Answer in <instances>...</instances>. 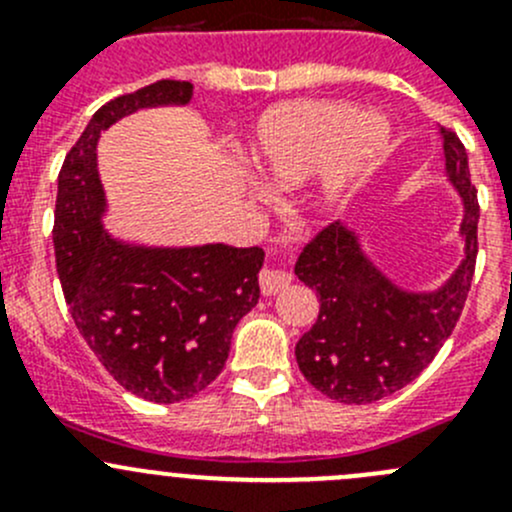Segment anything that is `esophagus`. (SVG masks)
<instances>
[{
  "instance_id": "34e87169",
  "label": "esophagus",
  "mask_w": 512,
  "mask_h": 512,
  "mask_svg": "<svg viewBox=\"0 0 512 512\" xmlns=\"http://www.w3.org/2000/svg\"><path fill=\"white\" fill-rule=\"evenodd\" d=\"M289 282H292V275L285 270L265 267V270L260 272V289H262V294H267V297H272V294H280L282 289L289 287Z\"/></svg>"
}]
</instances>
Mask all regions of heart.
Returning a JSON list of instances; mask_svg holds the SVG:
<instances>
[{"label": "heart", "mask_w": 512, "mask_h": 512, "mask_svg": "<svg viewBox=\"0 0 512 512\" xmlns=\"http://www.w3.org/2000/svg\"><path fill=\"white\" fill-rule=\"evenodd\" d=\"M389 146V126L347 101H287L257 121L245 156L267 185L292 188L317 170L309 208L332 218L354 198ZM262 198V193H257Z\"/></svg>", "instance_id": "heart-1"}]
</instances>
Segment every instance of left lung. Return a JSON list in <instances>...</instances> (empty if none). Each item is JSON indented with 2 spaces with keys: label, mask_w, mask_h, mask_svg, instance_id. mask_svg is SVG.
Returning <instances> with one entry per match:
<instances>
[{
  "label": "left lung",
  "mask_w": 512,
  "mask_h": 512,
  "mask_svg": "<svg viewBox=\"0 0 512 512\" xmlns=\"http://www.w3.org/2000/svg\"><path fill=\"white\" fill-rule=\"evenodd\" d=\"M446 178L463 200V260L433 292H411L361 250L359 235L332 223L302 250L294 275L319 297V317L294 347L299 371L342 404H374L404 389L456 327L476 272L478 198L468 153L441 128Z\"/></svg>",
  "instance_id": "left-lung-1"
}]
</instances>
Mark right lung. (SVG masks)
Instances as JSON below:
<instances>
[{"instance_id":"add662e5","label":"right lung","mask_w":512,"mask_h":512,"mask_svg":"<svg viewBox=\"0 0 512 512\" xmlns=\"http://www.w3.org/2000/svg\"><path fill=\"white\" fill-rule=\"evenodd\" d=\"M190 81H156L103 103L66 153L54 210L56 272L76 329L126 391L175 404L223 371L237 322L260 299V247H146L103 230L98 138L123 116L185 106Z\"/></svg>"}]
</instances>
